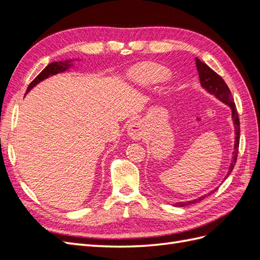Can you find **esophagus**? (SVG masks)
Listing matches in <instances>:
<instances>
[{"label": "esophagus", "mask_w": 260, "mask_h": 260, "mask_svg": "<svg viewBox=\"0 0 260 260\" xmlns=\"http://www.w3.org/2000/svg\"><path fill=\"white\" fill-rule=\"evenodd\" d=\"M127 132H128V136L133 140L138 141L140 139H142L144 135V128H143L142 122L136 121V122L130 123Z\"/></svg>", "instance_id": "1"}]
</instances>
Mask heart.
Instances as JSON below:
<instances>
[{
  "label": "heart",
  "instance_id": "1",
  "mask_svg": "<svg viewBox=\"0 0 260 260\" xmlns=\"http://www.w3.org/2000/svg\"><path fill=\"white\" fill-rule=\"evenodd\" d=\"M133 77L142 85L156 84L166 79L169 75L167 68L157 64H145L135 68Z\"/></svg>",
  "mask_w": 260,
  "mask_h": 260
}]
</instances>
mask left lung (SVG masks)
Segmentation results:
<instances>
[{"label": "left lung", "instance_id": "obj_1", "mask_svg": "<svg viewBox=\"0 0 260 260\" xmlns=\"http://www.w3.org/2000/svg\"><path fill=\"white\" fill-rule=\"evenodd\" d=\"M195 64H196V68H198L199 72V77H200V82L203 89H205L209 94L214 95L216 99H218L219 101H221L223 104L228 105L231 108V115H232V120L234 123V131H235V141H234V151H233V156H232V161L230 164L229 170H228V174L224 177V179H226L229 177V175L232 172L234 165L237 162V158H238V153H239V143H240V119L238 116V112H237V107H235L233 98L231 95L230 89L228 88V85L225 84V82L223 81V79L220 77L217 73H215L210 67H208L206 64L199 59L198 57L195 58ZM217 187L215 190H212L210 192H208L207 194H204L201 198L194 199L192 201H187V202H178L175 204L176 207H184V206H188L192 205V204H196L200 203L201 201H203L206 196L212 194L214 192H216Z\"/></svg>", "mask_w": 260, "mask_h": 260}]
</instances>
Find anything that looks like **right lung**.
Listing matches in <instances>:
<instances>
[{"label":"right lung","instance_id":"1","mask_svg":"<svg viewBox=\"0 0 260 260\" xmlns=\"http://www.w3.org/2000/svg\"><path fill=\"white\" fill-rule=\"evenodd\" d=\"M74 60H78V59H66L64 61H53V62H51V64L46 66L42 70V72L35 78L34 81L28 85L26 94H28L30 90H32L38 83H40L41 81L48 79L49 77H52L54 75H57V74H60V73H65L66 70H68L69 68H72L74 66V64H73Z\"/></svg>","mask_w":260,"mask_h":260}]
</instances>
